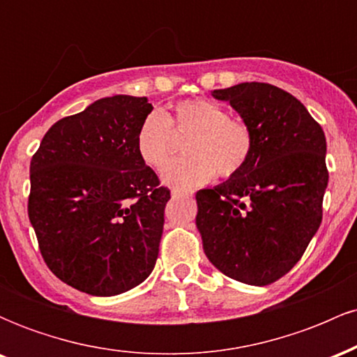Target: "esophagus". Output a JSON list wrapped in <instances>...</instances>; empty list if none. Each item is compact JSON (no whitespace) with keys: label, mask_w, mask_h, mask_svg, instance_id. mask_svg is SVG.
<instances>
[{"label":"esophagus","mask_w":357,"mask_h":357,"mask_svg":"<svg viewBox=\"0 0 357 357\" xmlns=\"http://www.w3.org/2000/svg\"><path fill=\"white\" fill-rule=\"evenodd\" d=\"M171 195H173V198H178V196H184L188 195V192L183 190H178V188H173V190H171Z\"/></svg>","instance_id":"obj_1"}]
</instances>
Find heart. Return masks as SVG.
Wrapping results in <instances>:
<instances>
[{
    "mask_svg": "<svg viewBox=\"0 0 357 357\" xmlns=\"http://www.w3.org/2000/svg\"><path fill=\"white\" fill-rule=\"evenodd\" d=\"M188 135L187 155L170 163L165 183L179 190L202 186L215 178H233L245 169L253 154L255 137L243 119L230 117L225 105L208 99L176 102L173 114L154 109L142 119L136 149L142 162L162 169L175 149V136Z\"/></svg>",
    "mask_w": 357,
    "mask_h": 357,
    "instance_id": "1",
    "label": "heart"
}]
</instances>
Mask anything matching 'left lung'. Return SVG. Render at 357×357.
Masks as SVG:
<instances>
[{"mask_svg":"<svg viewBox=\"0 0 357 357\" xmlns=\"http://www.w3.org/2000/svg\"><path fill=\"white\" fill-rule=\"evenodd\" d=\"M252 127L248 165L227 183L196 192V227L220 272L268 285L294 268L322 221L329 171L326 136L301 100L264 82L213 90Z\"/></svg>","mask_w":357,"mask_h":357,"instance_id":"obj_1","label":"left lung"}]
</instances>
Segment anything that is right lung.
Returning a JSON list of instances; mask_svg holds the SVG:
<instances>
[{"label": "right lung", "mask_w": 357, "mask_h": 357, "mask_svg": "<svg viewBox=\"0 0 357 357\" xmlns=\"http://www.w3.org/2000/svg\"><path fill=\"white\" fill-rule=\"evenodd\" d=\"M146 97L114 96L47 130L30 162L28 218L47 267L90 296L144 282L159 255L171 191L142 162Z\"/></svg>", "instance_id": "1"}]
</instances>
